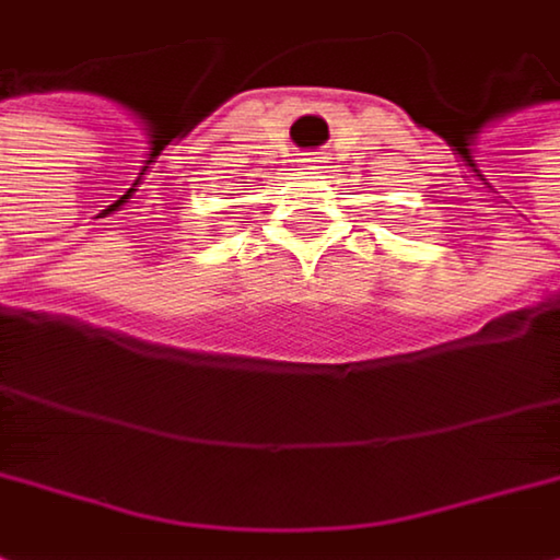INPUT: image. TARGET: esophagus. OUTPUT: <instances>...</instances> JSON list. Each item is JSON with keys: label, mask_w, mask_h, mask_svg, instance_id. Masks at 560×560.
<instances>
[{"label": "esophagus", "mask_w": 560, "mask_h": 560, "mask_svg": "<svg viewBox=\"0 0 560 560\" xmlns=\"http://www.w3.org/2000/svg\"><path fill=\"white\" fill-rule=\"evenodd\" d=\"M308 162H315V159H308Z\"/></svg>", "instance_id": "obj_1"}]
</instances>
